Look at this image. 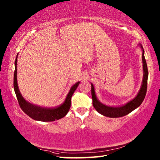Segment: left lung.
I'll list each match as a JSON object with an SVG mask.
<instances>
[{
  "instance_id": "8db88e82",
  "label": "left lung",
  "mask_w": 160,
  "mask_h": 160,
  "mask_svg": "<svg viewBox=\"0 0 160 160\" xmlns=\"http://www.w3.org/2000/svg\"><path fill=\"white\" fill-rule=\"evenodd\" d=\"M141 47L142 49V51H143V52H142V62H143L144 77L143 80H142V87L138 94L137 95V96L135 97L133 100H132L127 104L123 105V106L117 107L106 106V105L102 104L98 100L96 93H95L93 85L91 84V96H92L93 99V105L98 113L104 115V116L109 118H120L130 113L131 111L135 109V108H138V107H140V104L142 103V102H143L146 96V93H147V80L148 71L147 62H146L144 57V51L142 45Z\"/></svg>"
}]
</instances>
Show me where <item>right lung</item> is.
Listing matches in <instances>:
<instances>
[{"label":"right lung","mask_w":160,"mask_h":160,"mask_svg":"<svg viewBox=\"0 0 160 160\" xmlns=\"http://www.w3.org/2000/svg\"><path fill=\"white\" fill-rule=\"evenodd\" d=\"M17 56L15 60V71L13 74V88L16 95L17 100H18L20 107L23 112L35 120L42 121V122H52L56 120H59L65 116L69 112L71 107V99L72 95L76 91L80 82H78L72 86L69 91V93L66 97L65 101L58 107L53 108H46L42 107L31 104L29 102H27L22 97L20 94L18 84H17Z\"/></svg>","instance_id":"right-lung-1"}]
</instances>
